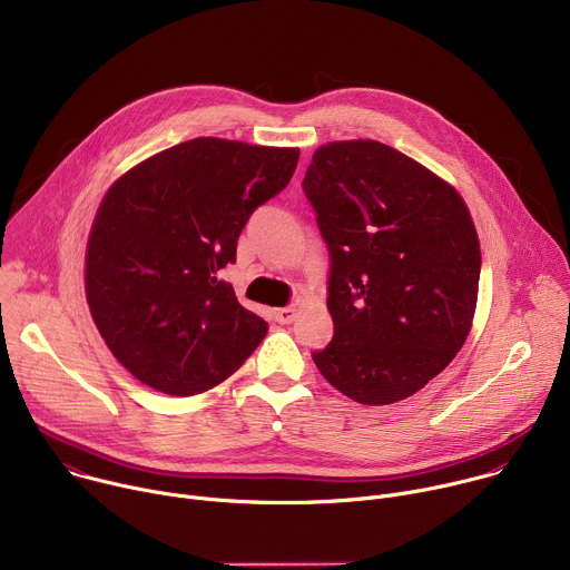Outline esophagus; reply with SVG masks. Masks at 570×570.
Instances as JSON below:
<instances>
[{
  "mask_svg": "<svg viewBox=\"0 0 570 570\" xmlns=\"http://www.w3.org/2000/svg\"><path fill=\"white\" fill-rule=\"evenodd\" d=\"M295 315H297V311L293 308V306H284V308H275V320L279 322V324H291L293 320H295Z\"/></svg>",
  "mask_w": 570,
  "mask_h": 570,
  "instance_id": "esophagus-1",
  "label": "esophagus"
}]
</instances>
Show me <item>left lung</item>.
Returning a JSON list of instances; mask_svg holds the SVG:
<instances>
[{
	"label": "left lung",
	"instance_id": "1",
	"mask_svg": "<svg viewBox=\"0 0 570 570\" xmlns=\"http://www.w3.org/2000/svg\"><path fill=\"white\" fill-rule=\"evenodd\" d=\"M330 250L322 376L367 405L422 390L471 330L480 243L460 194L381 141L320 146L302 183Z\"/></svg>",
	"mask_w": 570,
	"mask_h": 570
}]
</instances>
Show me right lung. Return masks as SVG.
Here are the masks:
<instances>
[{
	"label": "right lung",
	"instance_id": "right-lung-1",
	"mask_svg": "<svg viewBox=\"0 0 570 570\" xmlns=\"http://www.w3.org/2000/svg\"><path fill=\"white\" fill-rule=\"evenodd\" d=\"M297 148L198 137L161 150L106 194L88 240L86 293L115 358L174 396L236 372L268 332L220 271L253 212L293 178Z\"/></svg>",
	"mask_w": 570,
	"mask_h": 570
}]
</instances>
